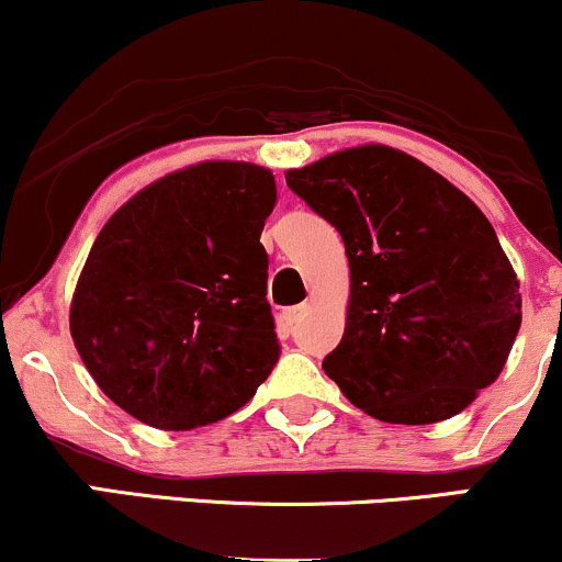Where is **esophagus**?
Returning a JSON list of instances; mask_svg holds the SVG:
<instances>
[{"label":"esophagus","mask_w":562,"mask_h":562,"mask_svg":"<svg viewBox=\"0 0 562 562\" xmlns=\"http://www.w3.org/2000/svg\"><path fill=\"white\" fill-rule=\"evenodd\" d=\"M306 314H308V303H299V306L285 308V312L280 314V319H282V325L288 327V330H293V327L299 325V322L306 317Z\"/></svg>","instance_id":"1"}]
</instances>
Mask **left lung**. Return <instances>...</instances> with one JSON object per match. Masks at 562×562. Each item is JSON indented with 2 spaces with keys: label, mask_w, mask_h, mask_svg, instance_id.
Returning a JSON list of instances; mask_svg holds the SVG:
<instances>
[{
  "label": "left lung",
  "mask_w": 562,
  "mask_h": 562,
  "mask_svg": "<svg viewBox=\"0 0 562 562\" xmlns=\"http://www.w3.org/2000/svg\"><path fill=\"white\" fill-rule=\"evenodd\" d=\"M346 245V330L322 370L383 423L460 415L492 385L520 330V282L479 205L389 145L285 173Z\"/></svg>",
  "instance_id": "1"
}]
</instances>
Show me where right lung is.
<instances>
[{
    "label": "right lung",
    "mask_w": 562,
    "mask_h": 562,
    "mask_svg": "<svg viewBox=\"0 0 562 562\" xmlns=\"http://www.w3.org/2000/svg\"><path fill=\"white\" fill-rule=\"evenodd\" d=\"M272 171L203 160L128 198L89 250L70 335L100 391L139 423L190 430L254 398L280 359L261 229Z\"/></svg>",
    "instance_id": "right-lung-1"
}]
</instances>
